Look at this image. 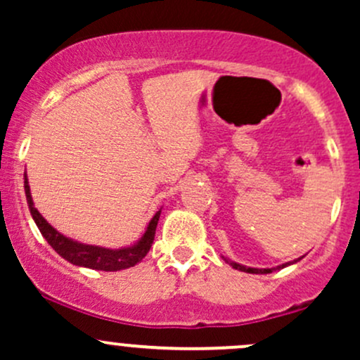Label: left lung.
Wrapping results in <instances>:
<instances>
[{"label": "left lung", "mask_w": 360, "mask_h": 360, "mask_svg": "<svg viewBox=\"0 0 360 360\" xmlns=\"http://www.w3.org/2000/svg\"><path fill=\"white\" fill-rule=\"evenodd\" d=\"M300 260V259H298ZM298 260H292V262H298ZM229 262V260H226ZM292 262H286L283 264V266H278V267H272V269H254V267H245V266H240V264L237 262H230V266L233 267V269H238V271H243V272H250V274H269L272 271H278V269H283V267L289 266V264Z\"/></svg>", "instance_id": "left-lung-1"}]
</instances>
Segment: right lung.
<instances>
[{
    "mask_svg": "<svg viewBox=\"0 0 360 360\" xmlns=\"http://www.w3.org/2000/svg\"><path fill=\"white\" fill-rule=\"evenodd\" d=\"M25 194H27L28 208H30L32 217L39 226L40 233L44 235V238L51 243V247L57 254L62 255L65 260H69L71 264L76 266L89 267V269L96 271H122L128 269V267H134L135 264H139L140 260L147 255V252L150 250L152 242L155 237V229L157 221H159L160 212H157L152 218L150 223L147 226V232L143 233L142 240L135 245L127 247V249H103V247H94V245H84V243L74 242L71 238L64 237V235L57 232L56 229H52L49 225L47 220L39 213V210L34 206L30 196V186H28L27 174H25Z\"/></svg>",
    "mask_w": 360,
    "mask_h": 360,
    "instance_id": "1",
    "label": "right lung"
}]
</instances>
